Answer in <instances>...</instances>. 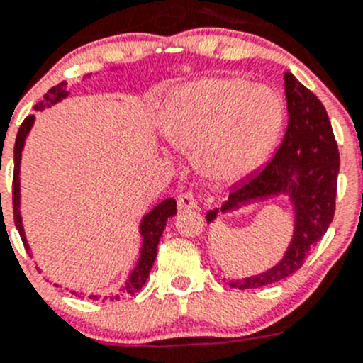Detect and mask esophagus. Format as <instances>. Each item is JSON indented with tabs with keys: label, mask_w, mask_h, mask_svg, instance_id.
Segmentation results:
<instances>
[{
	"label": "esophagus",
	"mask_w": 363,
	"mask_h": 363,
	"mask_svg": "<svg viewBox=\"0 0 363 363\" xmlns=\"http://www.w3.org/2000/svg\"><path fill=\"white\" fill-rule=\"evenodd\" d=\"M177 207L179 211H193V208L199 207V200L195 199L193 193H182L177 199Z\"/></svg>",
	"instance_id": "esophagus-1"
}]
</instances>
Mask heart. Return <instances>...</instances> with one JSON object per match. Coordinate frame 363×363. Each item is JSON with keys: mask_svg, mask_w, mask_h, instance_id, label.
Returning <instances> with one entry per match:
<instances>
[{"mask_svg": "<svg viewBox=\"0 0 363 363\" xmlns=\"http://www.w3.org/2000/svg\"><path fill=\"white\" fill-rule=\"evenodd\" d=\"M284 123L272 89L235 77H207L167 94L161 124L168 140L196 149V164L208 179L233 182L262 164Z\"/></svg>", "mask_w": 363, "mask_h": 363, "instance_id": "heart-1", "label": "heart"}]
</instances>
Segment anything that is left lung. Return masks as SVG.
<instances>
[{"mask_svg": "<svg viewBox=\"0 0 363 363\" xmlns=\"http://www.w3.org/2000/svg\"><path fill=\"white\" fill-rule=\"evenodd\" d=\"M288 128L272 161L242 188L235 189L221 208L207 212V223L219 214H232L247 205L269 202L279 196L291 207V239L283 258L255 276L228 281L232 288L250 290L284 279L302 267L306 255L325 235L335 212L339 151L323 104L296 80L284 73Z\"/></svg>", "mask_w": 363, "mask_h": 363, "instance_id": "8db88e82", "label": "left lung"}]
</instances>
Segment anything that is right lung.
Listing matches in <instances>:
<instances>
[{"mask_svg":"<svg viewBox=\"0 0 363 363\" xmlns=\"http://www.w3.org/2000/svg\"><path fill=\"white\" fill-rule=\"evenodd\" d=\"M113 69V68H112ZM69 96L68 84L61 82L57 86H54L52 89H49V93L43 96V100L40 104H36V111H45V108H50L52 105L60 104L65 98ZM35 116H28L24 119V123L21 124L19 133H17L16 138V147H13V219H16V226L21 233V239H23L26 250H28L29 255L33 256L31 247L28 244V237H26L24 232V223H23V211H21V205H23V200H21V161H23V151L26 140H28V135L31 131L33 124H35ZM177 214V202L175 199H164L152 207L151 211L145 212L142 216L140 223H138V233H140V247H138V258L137 263H135L133 269L128 272L126 281L117 288L116 291H108L105 295V298L117 300L124 295H135L147 281L149 272L152 269V263L156 259V252H158V244L160 237L163 233L164 226H167V221L172 218V216ZM73 295H82L86 296L87 294H82V291L72 290ZM89 298L98 300L101 298V295L98 294H89L87 295Z\"/></svg>","mask_w":363,"mask_h":363,"instance_id":"add662e5","label":"right lung"}]
</instances>
